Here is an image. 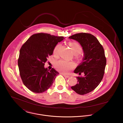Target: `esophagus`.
Wrapping results in <instances>:
<instances>
[{"label":"esophagus","mask_w":123,"mask_h":123,"mask_svg":"<svg viewBox=\"0 0 123 123\" xmlns=\"http://www.w3.org/2000/svg\"><path fill=\"white\" fill-rule=\"evenodd\" d=\"M63 75L64 77H65L66 78H69V77H70V76H69V75H65V74H63Z\"/></svg>","instance_id":"obj_1"}]
</instances>
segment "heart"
I'll use <instances>...</instances> for the list:
<instances>
[{"instance_id":"heart-1","label":"heart","mask_w":123,"mask_h":123,"mask_svg":"<svg viewBox=\"0 0 123 123\" xmlns=\"http://www.w3.org/2000/svg\"><path fill=\"white\" fill-rule=\"evenodd\" d=\"M69 45L72 52L75 54L76 56H78V54L82 52V48L79 43L75 42H72L69 43ZM59 46L60 44H58L55 46L53 51L54 53H57ZM55 66L56 69L61 72L67 73L70 70L73 68L74 67V64L72 62L60 60L56 62Z\"/></svg>"}]
</instances>
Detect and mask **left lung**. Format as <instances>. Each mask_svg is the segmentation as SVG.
Returning a JSON list of instances; mask_svg holds the SVG:
<instances>
[{
	"instance_id": "obj_1",
	"label": "left lung",
	"mask_w": 123,
	"mask_h": 123,
	"mask_svg": "<svg viewBox=\"0 0 123 123\" xmlns=\"http://www.w3.org/2000/svg\"><path fill=\"white\" fill-rule=\"evenodd\" d=\"M69 38L78 41L84 52L83 61L74 70L83 76L76 77L77 84L71 88L80 95H85L97 88L103 78L106 63L105 52L97 38L90 34H76Z\"/></svg>"
}]
</instances>
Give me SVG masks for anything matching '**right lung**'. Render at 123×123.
Returning a JSON list of instances; mask_svg holds the SVG:
<instances>
[{
    "instance_id": "1",
    "label": "right lung",
    "mask_w": 123,
    "mask_h": 123,
    "mask_svg": "<svg viewBox=\"0 0 123 123\" xmlns=\"http://www.w3.org/2000/svg\"><path fill=\"white\" fill-rule=\"evenodd\" d=\"M63 39V36L38 33L32 35L21 47L18 60L20 75L24 84L32 92L43 93L52 86L59 73L53 68H45L44 63Z\"/></svg>"
}]
</instances>
